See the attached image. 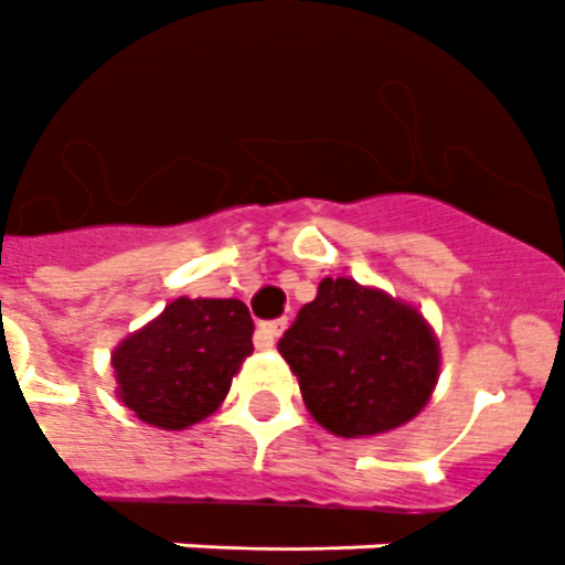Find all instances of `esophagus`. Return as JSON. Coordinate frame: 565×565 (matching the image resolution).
<instances>
[{
  "label": "esophagus",
  "mask_w": 565,
  "mask_h": 565,
  "mask_svg": "<svg viewBox=\"0 0 565 565\" xmlns=\"http://www.w3.org/2000/svg\"><path fill=\"white\" fill-rule=\"evenodd\" d=\"M288 320L286 318H277V320H262L259 327H256V335H254V344L259 347V350H270L274 347V341L279 338V332L286 329Z\"/></svg>",
  "instance_id": "34e87169"
}]
</instances>
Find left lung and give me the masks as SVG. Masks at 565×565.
<instances>
[{
    "label": "left lung",
    "mask_w": 565,
    "mask_h": 565,
    "mask_svg": "<svg viewBox=\"0 0 565 565\" xmlns=\"http://www.w3.org/2000/svg\"><path fill=\"white\" fill-rule=\"evenodd\" d=\"M277 350L306 408L332 435L361 437L408 423L437 382V341L426 320L355 279H323Z\"/></svg>",
    "instance_id": "1"
}]
</instances>
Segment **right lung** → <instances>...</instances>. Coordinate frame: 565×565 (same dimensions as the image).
Returning a JSON list of instances; mask_svg holds the SVG:
<instances>
[{
  "instance_id": "1",
  "label": "right lung",
  "mask_w": 565,
  "mask_h": 565,
  "mask_svg": "<svg viewBox=\"0 0 565 565\" xmlns=\"http://www.w3.org/2000/svg\"><path fill=\"white\" fill-rule=\"evenodd\" d=\"M250 335L254 320L242 300L180 297L113 353L119 399L151 426H192L224 403L254 353Z\"/></svg>"
}]
</instances>
